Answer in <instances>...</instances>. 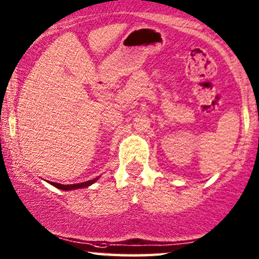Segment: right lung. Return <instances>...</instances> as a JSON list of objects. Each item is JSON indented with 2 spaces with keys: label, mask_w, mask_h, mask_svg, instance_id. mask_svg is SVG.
<instances>
[{
  "label": "right lung",
  "mask_w": 259,
  "mask_h": 259,
  "mask_svg": "<svg viewBox=\"0 0 259 259\" xmlns=\"http://www.w3.org/2000/svg\"><path fill=\"white\" fill-rule=\"evenodd\" d=\"M99 177L92 179V181H87V182H83V183H77V184H69V185H64V184H59V183H54V182H48V183H51L53 187L58 188V189L60 190H75V189H80V188H87L90 187V185H92L93 183H96L97 181H98Z\"/></svg>",
  "instance_id": "1"
}]
</instances>
